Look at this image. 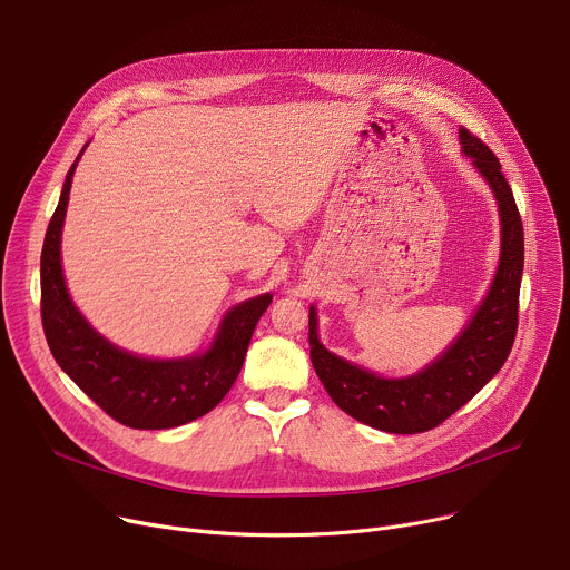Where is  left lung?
I'll list each match as a JSON object with an SVG mask.
<instances>
[{"instance_id":"8db88e82","label":"left lung","mask_w":570,"mask_h":570,"mask_svg":"<svg viewBox=\"0 0 570 570\" xmlns=\"http://www.w3.org/2000/svg\"><path fill=\"white\" fill-rule=\"evenodd\" d=\"M459 137L463 154L495 195L502 222L498 275L459 338L424 371L383 377L330 353L318 338L316 307L309 309L312 364L330 399L353 420L385 433L412 435L440 426L504 366L513 348L524 263L522 219L498 156L465 128Z\"/></svg>"}]
</instances>
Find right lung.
Listing matches in <instances>:
<instances>
[{
    "label": "right lung",
    "instance_id": "add662e5",
    "mask_svg": "<svg viewBox=\"0 0 570 570\" xmlns=\"http://www.w3.org/2000/svg\"><path fill=\"white\" fill-rule=\"evenodd\" d=\"M78 160L66 174L41 252V318L48 346L70 381L119 424L160 431L195 422L236 383L254 327L273 295L245 299L226 312L215 341L202 355L148 360L109 344L72 305L61 271V229Z\"/></svg>",
    "mask_w": 570,
    "mask_h": 570
}]
</instances>
